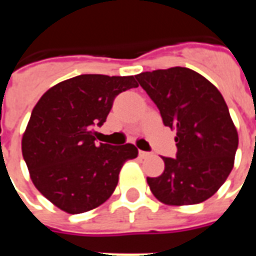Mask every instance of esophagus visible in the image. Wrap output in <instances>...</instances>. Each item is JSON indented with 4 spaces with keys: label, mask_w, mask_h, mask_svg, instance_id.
Masks as SVG:
<instances>
[{
    "label": "esophagus",
    "mask_w": 256,
    "mask_h": 256,
    "mask_svg": "<svg viewBox=\"0 0 256 256\" xmlns=\"http://www.w3.org/2000/svg\"><path fill=\"white\" fill-rule=\"evenodd\" d=\"M138 155H140V158H142V159H144V158H148L150 154V152H144V150H140Z\"/></svg>",
    "instance_id": "esophagus-1"
}]
</instances>
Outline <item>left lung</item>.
Listing matches in <instances>:
<instances>
[{
	"label": "left lung",
	"mask_w": 256,
	"mask_h": 256,
	"mask_svg": "<svg viewBox=\"0 0 256 256\" xmlns=\"http://www.w3.org/2000/svg\"><path fill=\"white\" fill-rule=\"evenodd\" d=\"M136 79L159 108L164 126L177 130V158H163L162 176L146 178L150 192L167 206L210 198L229 177L238 146L220 90L185 67L141 72Z\"/></svg>",
	"instance_id": "8db88e82"
}]
</instances>
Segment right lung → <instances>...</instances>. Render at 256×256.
I'll return each instance as SVG.
<instances>
[{"label":"right lung","mask_w":256,"mask_h":256,"mask_svg":"<svg viewBox=\"0 0 256 256\" xmlns=\"http://www.w3.org/2000/svg\"><path fill=\"white\" fill-rule=\"evenodd\" d=\"M133 75H78L44 93L31 112L22 154L36 188L58 208L80 214L106 202L133 144H97L96 126L106 122L119 93L137 88Z\"/></svg>","instance_id":"1"}]
</instances>
